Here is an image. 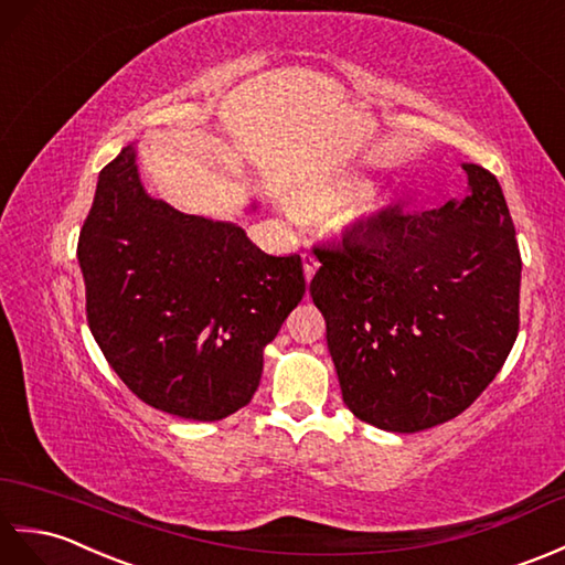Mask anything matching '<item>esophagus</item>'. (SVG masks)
I'll list each match as a JSON object with an SVG mask.
<instances>
[{
    "instance_id": "esophagus-1",
    "label": "esophagus",
    "mask_w": 565,
    "mask_h": 565,
    "mask_svg": "<svg viewBox=\"0 0 565 565\" xmlns=\"http://www.w3.org/2000/svg\"><path fill=\"white\" fill-rule=\"evenodd\" d=\"M302 266H305V278H307V282L315 278V273H317V268H319V260L311 256V254H302Z\"/></svg>"
}]
</instances>
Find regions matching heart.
<instances>
[{
    "label": "heart",
    "mask_w": 565,
    "mask_h": 565,
    "mask_svg": "<svg viewBox=\"0 0 565 565\" xmlns=\"http://www.w3.org/2000/svg\"><path fill=\"white\" fill-rule=\"evenodd\" d=\"M372 181L365 177V173L358 169H331L323 171L319 179L311 181L305 193L299 195V207L305 212H323V210H333L341 207L350 200H355L360 195H365L370 191ZM386 203V195L374 198L367 205L370 210H377Z\"/></svg>",
    "instance_id": "heart-1"
}]
</instances>
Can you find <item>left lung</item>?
Wrapping results in <instances>:
<instances>
[{
    "label": "left lung",
    "mask_w": 565,
    "mask_h": 565,
    "mask_svg": "<svg viewBox=\"0 0 565 565\" xmlns=\"http://www.w3.org/2000/svg\"><path fill=\"white\" fill-rule=\"evenodd\" d=\"M461 169V200L423 215L384 210L315 248L309 292L345 406L388 433L457 418L518 338L522 258L505 195L491 171Z\"/></svg>",
    "instance_id": "obj_1"
}]
</instances>
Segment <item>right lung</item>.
<instances>
[{
  "mask_svg": "<svg viewBox=\"0 0 565 565\" xmlns=\"http://www.w3.org/2000/svg\"><path fill=\"white\" fill-rule=\"evenodd\" d=\"M135 157L122 147L98 173L79 234L86 321L137 398L222 420L256 394L263 348L302 302V258L263 254L236 222L152 198Z\"/></svg>",
  "mask_w": 565,
  "mask_h": 565,
  "instance_id": "1",
  "label": "right lung"
}]
</instances>
